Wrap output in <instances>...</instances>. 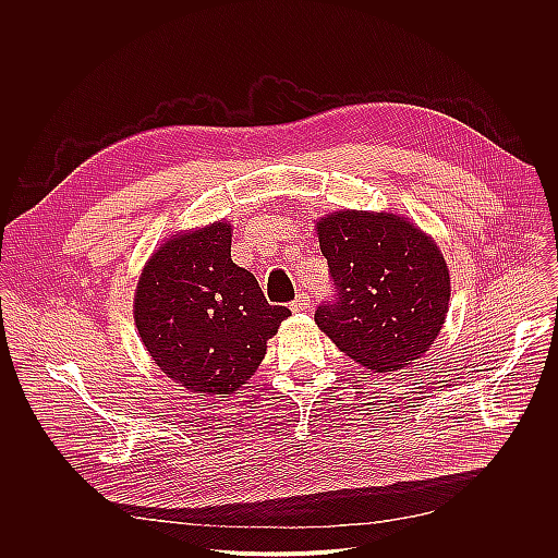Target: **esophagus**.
<instances>
[{"label": "esophagus", "mask_w": 558, "mask_h": 558, "mask_svg": "<svg viewBox=\"0 0 558 558\" xmlns=\"http://www.w3.org/2000/svg\"><path fill=\"white\" fill-rule=\"evenodd\" d=\"M311 306V300H308V295L302 291V293H298V298L291 302V311L293 313H300V311H306Z\"/></svg>", "instance_id": "34e87169"}]
</instances>
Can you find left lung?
<instances>
[{"mask_svg": "<svg viewBox=\"0 0 558 558\" xmlns=\"http://www.w3.org/2000/svg\"><path fill=\"white\" fill-rule=\"evenodd\" d=\"M332 293L315 311L335 345L367 369L393 372L437 339L450 302L448 265L398 215L341 210L317 223Z\"/></svg>", "mask_w": 558, "mask_h": 558, "instance_id": "left-lung-1", "label": "left lung"}]
</instances>
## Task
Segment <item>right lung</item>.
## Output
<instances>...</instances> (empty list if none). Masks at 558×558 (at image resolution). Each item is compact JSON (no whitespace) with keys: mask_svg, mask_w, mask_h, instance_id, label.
<instances>
[{"mask_svg":"<svg viewBox=\"0 0 558 558\" xmlns=\"http://www.w3.org/2000/svg\"><path fill=\"white\" fill-rule=\"evenodd\" d=\"M230 243L232 228L223 221L173 234L145 265L134 298V322L156 365L206 396L245 385L291 315L232 263Z\"/></svg>","mask_w":558,"mask_h":558,"instance_id":"add662e5","label":"right lung"}]
</instances>
